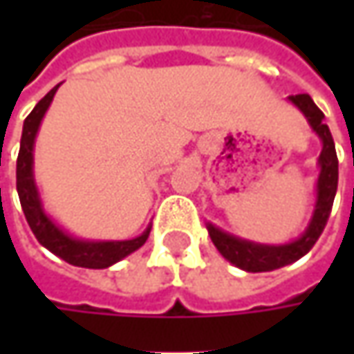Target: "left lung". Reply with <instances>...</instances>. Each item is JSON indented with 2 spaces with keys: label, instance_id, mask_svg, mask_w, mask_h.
Listing matches in <instances>:
<instances>
[{
  "label": "left lung",
  "instance_id": "left-lung-1",
  "mask_svg": "<svg viewBox=\"0 0 354 354\" xmlns=\"http://www.w3.org/2000/svg\"><path fill=\"white\" fill-rule=\"evenodd\" d=\"M288 100L307 118L309 126L319 136L321 145H323L319 159H317L319 177H317V185H315V191H317L315 207H313V214L309 218L306 232L286 244L252 242L246 238H238L230 232H225L212 223H207L209 236H211L212 244L216 246V250L221 252L230 264H234L244 272H272V270L293 264L299 258H304L307 252L313 248L317 238L321 236L323 228L327 225V218L331 214V209H333L337 181H339V161H337V153H335L333 136L329 131V126L325 124L323 112L311 100V96L295 94V96H290Z\"/></svg>",
  "mask_w": 354,
  "mask_h": 354
}]
</instances>
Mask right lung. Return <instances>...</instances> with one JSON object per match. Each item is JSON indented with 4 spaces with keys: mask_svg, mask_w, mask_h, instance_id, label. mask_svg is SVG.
Returning <instances> with one entry per match:
<instances>
[{
    "mask_svg": "<svg viewBox=\"0 0 354 354\" xmlns=\"http://www.w3.org/2000/svg\"><path fill=\"white\" fill-rule=\"evenodd\" d=\"M61 84L48 92L45 98H41L33 108V112L23 122V133H21L19 156H17V193H19L21 209L25 212V218L33 230L35 238L50 250L55 256L62 258L68 264L78 268H90V270H102L120 262L122 258L129 256L131 252L142 248L145 240L151 232V223L143 230L140 236L131 240H82L62 230L45 209L39 195V189L35 183L33 173V149L37 131L41 128V122L47 114L48 106L53 102L57 90Z\"/></svg>",
    "mask_w": 354,
    "mask_h": 354,
    "instance_id": "add662e5",
    "label": "right lung"
}]
</instances>
